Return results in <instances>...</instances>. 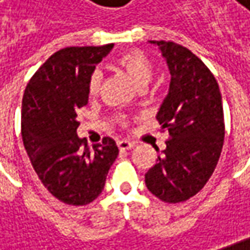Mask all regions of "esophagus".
Segmentation results:
<instances>
[{
    "label": "esophagus",
    "instance_id": "34e87169",
    "mask_svg": "<svg viewBox=\"0 0 250 250\" xmlns=\"http://www.w3.org/2000/svg\"><path fill=\"white\" fill-rule=\"evenodd\" d=\"M117 146L120 149H131V148H134L136 146V143H133V141H130V140H120V141H117Z\"/></svg>",
    "mask_w": 250,
    "mask_h": 250
}]
</instances>
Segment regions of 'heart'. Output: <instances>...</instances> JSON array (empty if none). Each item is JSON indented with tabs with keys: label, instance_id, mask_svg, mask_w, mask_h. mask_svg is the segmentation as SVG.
Here are the masks:
<instances>
[{
	"label": "heart",
	"instance_id": "heart-1",
	"mask_svg": "<svg viewBox=\"0 0 250 250\" xmlns=\"http://www.w3.org/2000/svg\"><path fill=\"white\" fill-rule=\"evenodd\" d=\"M114 65L125 71L127 77L134 82V85L138 88H144L146 83L151 81L152 74H154L152 61L141 50L125 51L114 60ZM99 85H101V75L98 71H95L92 72L89 78V83H88L89 93L96 95L99 91Z\"/></svg>",
	"mask_w": 250,
	"mask_h": 250
}]
</instances>
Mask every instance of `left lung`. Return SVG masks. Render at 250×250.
Masks as SVG:
<instances>
[{"mask_svg": "<svg viewBox=\"0 0 250 250\" xmlns=\"http://www.w3.org/2000/svg\"><path fill=\"white\" fill-rule=\"evenodd\" d=\"M149 43L159 47L170 72L169 92L157 114L170 138L146 173V185L159 200L180 203L204 188L221 155V92L211 71L189 49L165 40Z\"/></svg>", "mask_w": 250, "mask_h": 250, "instance_id": "8db88e82", "label": "left lung"}]
</instances>
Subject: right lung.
<instances>
[{
    "label": "right lung",
    "instance_id": "add662e5",
    "mask_svg": "<svg viewBox=\"0 0 250 250\" xmlns=\"http://www.w3.org/2000/svg\"><path fill=\"white\" fill-rule=\"evenodd\" d=\"M113 44L56 51L27 83L22 99V140L32 167L50 193L65 204L92 203L104 188L119 155L104 137L89 149L77 136V112L88 104V83L96 64Z\"/></svg>",
    "mask_w": 250,
    "mask_h": 250
}]
</instances>
